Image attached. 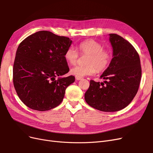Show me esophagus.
<instances>
[{
	"label": "esophagus",
	"mask_w": 153,
	"mask_h": 153,
	"mask_svg": "<svg viewBox=\"0 0 153 153\" xmlns=\"http://www.w3.org/2000/svg\"><path fill=\"white\" fill-rule=\"evenodd\" d=\"M75 78L76 80H82V77H80V76H75Z\"/></svg>",
	"instance_id": "esophagus-1"
}]
</instances>
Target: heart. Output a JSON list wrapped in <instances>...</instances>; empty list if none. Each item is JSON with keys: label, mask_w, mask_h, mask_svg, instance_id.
<instances>
[{"label": "heart", "mask_w": 153, "mask_h": 153, "mask_svg": "<svg viewBox=\"0 0 153 153\" xmlns=\"http://www.w3.org/2000/svg\"><path fill=\"white\" fill-rule=\"evenodd\" d=\"M77 48L81 55H87L85 59L86 66H76L71 69L70 73L73 75L83 77L93 75L98 71H102L108 66L110 54L108 51L103 50L99 42L94 39H88L81 42ZM78 57L76 50L73 47L68 48L65 53L64 59L71 65L75 64Z\"/></svg>", "instance_id": "heart-1"}]
</instances>
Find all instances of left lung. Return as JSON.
<instances>
[{
  "instance_id": "8db88e82",
  "label": "left lung",
  "mask_w": 153,
  "mask_h": 153,
  "mask_svg": "<svg viewBox=\"0 0 153 153\" xmlns=\"http://www.w3.org/2000/svg\"><path fill=\"white\" fill-rule=\"evenodd\" d=\"M112 59L100 78L103 82L90 81L85 100L92 107L103 112H117L131 103L139 87L140 60L132 45L121 36L110 34Z\"/></svg>"
}]
</instances>
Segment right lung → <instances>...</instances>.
Masks as SVG:
<instances>
[{"mask_svg": "<svg viewBox=\"0 0 153 153\" xmlns=\"http://www.w3.org/2000/svg\"><path fill=\"white\" fill-rule=\"evenodd\" d=\"M72 41L41 30L18 46L13 65V84L21 101L30 108L47 111L61 104L75 76H61L69 68L64 53Z\"/></svg>", "mask_w": 153, "mask_h": 153, "instance_id": "right-lung-1", "label": "right lung"}]
</instances>
